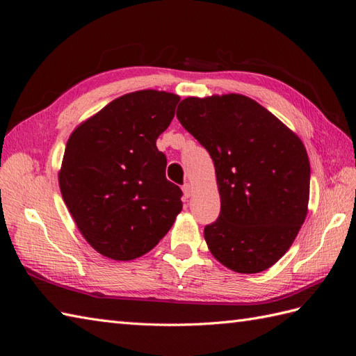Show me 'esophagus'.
I'll return each mask as SVG.
<instances>
[{"label":"esophagus","instance_id":"esophagus-1","mask_svg":"<svg viewBox=\"0 0 356 356\" xmlns=\"http://www.w3.org/2000/svg\"><path fill=\"white\" fill-rule=\"evenodd\" d=\"M181 188H182V193H184V196L188 199L191 196V193H193V187H191L190 182H184Z\"/></svg>","mask_w":356,"mask_h":356}]
</instances>
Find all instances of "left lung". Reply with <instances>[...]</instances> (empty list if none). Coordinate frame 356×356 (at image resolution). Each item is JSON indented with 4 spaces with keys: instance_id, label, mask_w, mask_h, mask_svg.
Returning a JSON list of instances; mask_svg holds the SVG:
<instances>
[{
    "instance_id": "8db88e82",
    "label": "left lung",
    "mask_w": 356,
    "mask_h": 356,
    "mask_svg": "<svg viewBox=\"0 0 356 356\" xmlns=\"http://www.w3.org/2000/svg\"><path fill=\"white\" fill-rule=\"evenodd\" d=\"M177 117L207 148L217 174L221 211L203 232L209 251L238 273L272 267L307 213L310 163L303 143L243 95L187 98Z\"/></svg>"
}]
</instances>
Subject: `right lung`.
Returning a JSON list of instances; mask_svg holds the SVG:
<instances>
[{"label":"right lung","instance_id":"obj_1","mask_svg":"<svg viewBox=\"0 0 356 356\" xmlns=\"http://www.w3.org/2000/svg\"><path fill=\"white\" fill-rule=\"evenodd\" d=\"M179 96L139 90L114 99L70 136L59 187L79 230L118 261L152 251L182 209V191L166 179L156 141Z\"/></svg>","mask_w":356,"mask_h":356}]
</instances>
